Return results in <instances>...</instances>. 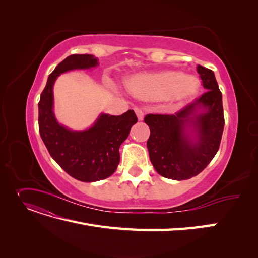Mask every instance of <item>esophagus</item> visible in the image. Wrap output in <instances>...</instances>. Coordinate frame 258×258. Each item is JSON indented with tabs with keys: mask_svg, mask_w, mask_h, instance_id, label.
I'll list each match as a JSON object with an SVG mask.
<instances>
[{
	"mask_svg": "<svg viewBox=\"0 0 258 258\" xmlns=\"http://www.w3.org/2000/svg\"><path fill=\"white\" fill-rule=\"evenodd\" d=\"M135 112H136V114L138 116V119L139 120H143V118H144V112L142 111V108L135 107Z\"/></svg>",
	"mask_w": 258,
	"mask_h": 258,
	"instance_id": "1",
	"label": "esophagus"
}]
</instances>
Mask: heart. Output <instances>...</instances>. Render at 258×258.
I'll use <instances>...</instances> for the list:
<instances>
[{
    "label": "heart",
    "mask_w": 258,
    "mask_h": 258,
    "mask_svg": "<svg viewBox=\"0 0 258 258\" xmlns=\"http://www.w3.org/2000/svg\"><path fill=\"white\" fill-rule=\"evenodd\" d=\"M129 91L141 100H163L169 105H179L192 98L199 89L195 76L179 71L139 73L126 81Z\"/></svg>",
    "instance_id": "heart-1"
}]
</instances>
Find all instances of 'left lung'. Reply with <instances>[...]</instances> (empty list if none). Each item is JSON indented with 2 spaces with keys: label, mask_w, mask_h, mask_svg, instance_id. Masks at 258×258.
Instances as JSON below:
<instances>
[{
  "label": "left lung",
  "mask_w": 258,
  "mask_h": 258,
  "mask_svg": "<svg viewBox=\"0 0 258 258\" xmlns=\"http://www.w3.org/2000/svg\"><path fill=\"white\" fill-rule=\"evenodd\" d=\"M207 91L175 114H147V150L155 170L163 177L188 179L214 158L224 130L222 92L212 70L197 67ZM190 130L192 134H189Z\"/></svg>",
  "instance_id": "obj_1"
}]
</instances>
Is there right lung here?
Wrapping results in <instances>:
<instances>
[{
	"label": "right lung",
	"instance_id": "obj_1",
	"mask_svg": "<svg viewBox=\"0 0 258 258\" xmlns=\"http://www.w3.org/2000/svg\"><path fill=\"white\" fill-rule=\"evenodd\" d=\"M98 66L92 54H71L49 74L38 102V130L45 146L58 165L82 182H96L111 176L118 166L119 146L137 123L136 113L129 110L119 116L101 114L87 130L73 131L60 124L54 117L53 84L57 77L76 69Z\"/></svg>",
	"mask_w": 258,
	"mask_h": 258
}]
</instances>
